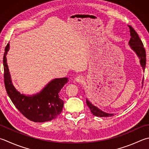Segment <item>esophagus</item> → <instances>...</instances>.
I'll return each instance as SVG.
<instances>
[{
    "label": "esophagus",
    "mask_w": 149,
    "mask_h": 149,
    "mask_svg": "<svg viewBox=\"0 0 149 149\" xmlns=\"http://www.w3.org/2000/svg\"><path fill=\"white\" fill-rule=\"evenodd\" d=\"M84 78L83 77H82V76H78V77H77L75 78V81L78 83H82L84 82Z\"/></svg>",
    "instance_id": "obj_1"
}]
</instances>
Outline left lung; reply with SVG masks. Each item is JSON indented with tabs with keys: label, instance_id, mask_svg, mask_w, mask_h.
I'll return each instance as SVG.
<instances>
[{
	"label": "left lung",
	"instance_id": "1",
	"mask_svg": "<svg viewBox=\"0 0 149 149\" xmlns=\"http://www.w3.org/2000/svg\"><path fill=\"white\" fill-rule=\"evenodd\" d=\"M128 26L130 29V40L128 42V45H130L131 49L134 50L137 54V57L139 59L140 65H141L143 70L145 71V66H146V52L145 49L143 47V44L141 40H140L138 34L136 32L132 27L130 25H128ZM143 78L142 80V86L143 84ZM86 104L88 106V107L90 109L91 113L94 115L95 116L97 117H111L113 116V113H106V112L103 111L100 109L97 106L92 104L91 102L86 99Z\"/></svg>",
	"mask_w": 149,
	"mask_h": 149
}]
</instances>
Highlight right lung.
Returning a JSON list of instances; mask_svg holds the SVG:
<instances>
[{
	"label": "right lung",
	"mask_w": 149,
	"mask_h": 149,
	"mask_svg": "<svg viewBox=\"0 0 149 149\" xmlns=\"http://www.w3.org/2000/svg\"><path fill=\"white\" fill-rule=\"evenodd\" d=\"M9 49L8 43L3 58L4 78L6 90L13 104L24 116L33 122H47L56 118L63 107V100L60 99L59 93L68 82V78L52 80L36 94H21L13 86L9 72L6 58Z\"/></svg>",
	"instance_id": "1"
}]
</instances>
